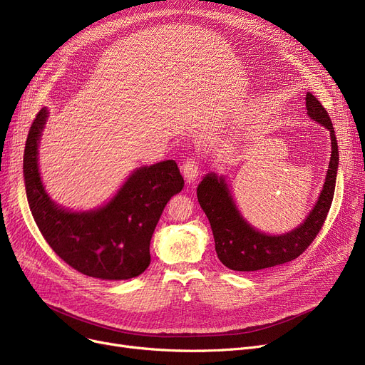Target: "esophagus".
<instances>
[{"label": "esophagus", "instance_id": "obj_1", "mask_svg": "<svg viewBox=\"0 0 365 365\" xmlns=\"http://www.w3.org/2000/svg\"><path fill=\"white\" fill-rule=\"evenodd\" d=\"M182 170H183L185 179L187 182H194L200 175V161L197 158H186L183 161Z\"/></svg>", "mask_w": 365, "mask_h": 365}]
</instances>
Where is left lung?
<instances>
[{
  "label": "left lung",
  "mask_w": 365,
  "mask_h": 365,
  "mask_svg": "<svg viewBox=\"0 0 365 365\" xmlns=\"http://www.w3.org/2000/svg\"><path fill=\"white\" fill-rule=\"evenodd\" d=\"M309 118L324 125L331 136V157L318 202L306 220L284 235H266L248 225L240 215L223 178L207 175L198 185L197 197L212 226L219 260L232 271L252 272L292 262L308 248L330 212L339 165L337 140L327 110L312 93H306Z\"/></svg>",
  "instance_id": "left-lung-1"
}]
</instances>
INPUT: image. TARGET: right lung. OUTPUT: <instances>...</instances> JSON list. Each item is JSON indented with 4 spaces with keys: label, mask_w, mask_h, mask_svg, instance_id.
I'll use <instances>...</instances> for the list:
<instances>
[{
    "label": "right lung",
    "mask_w": 365,
    "mask_h": 365,
    "mask_svg": "<svg viewBox=\"0 0 365 365\" xmlns=\"http://www.w3.org/2000/svg\"><path fill=\"white\" fill-rule=\"evenodd\" d=\"M41 109L29 128L24 176L34 220L53 252L75 271L101 279H130L150 263L149 245L168 200L185 182L176 161L140 167L106 205L73 213L56 205L38 171V142L47 120Z\"/></svg>",
    "instance_id": "1"
}]
</instances>
